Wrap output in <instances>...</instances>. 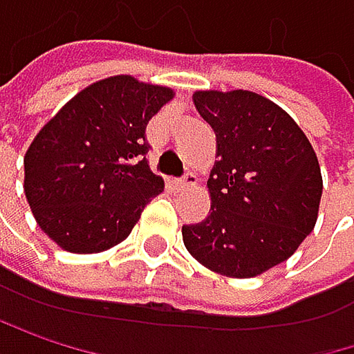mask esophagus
Masks as SVG:
<instances>
[{
  "instance_id": "34e87169",
  "label": "esophagus",
  "mask_w": 354,
  "mask_h": 354,
  "mask_svg": "<svg viewBox=\"0 0 354 354\" xmlns=\"http://www.w3.org/2000/svg\"><path fill=\"white\" fill-rule=\"evenodd\" d=\"M195 185H197V176H195V174H187L185 178L176 180V189H178V191L191 189V187H195Z\"/></svg>"
}]
</instances>
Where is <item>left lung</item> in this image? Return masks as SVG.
<instances>
[{"mask_svg":"<svg viewBox=\"0 0 354 354\" xmlns=\"http://www.w3.org/2000/svg\"><path fill=\"white\" fill-rule=\"evenodd\" d=\"M195 109L216 134L205 220L183 226L189 254L205 268L250 279L286 262L315 229L321 167L300 125L248 90H199Z\"/></svg>","mask_w":354,"mask_h":354,"instance_id":"1","label":"left lung"}]
</instances>
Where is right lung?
Masks as SVG:
<instances>
[{
  "label": "right lung",
  "instance_id": "1",
  "mask_svg": "<svg viewBox=\"0 0 354 354\" xmlns=\"http://www.w3.org/2000/svg\"><path fill=\"white\" fill-rule=\"evenodd\" d=\"M174 98L165 86L113 75L75 94L24 153V195L39 229L64 252L121 243L163 191L147 163V123Z\"/></svg>",
  "mask_w": 354,
  "mask_h": 354
}]
</instances>
